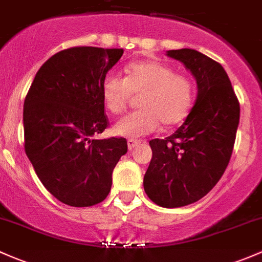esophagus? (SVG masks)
Returning a JSON list of instances; mask_svg holds the SVG:
<instances>
[{
  "label": "esophagus",
  "instance_id": "esophagus-1",
  "mask_svg": "<svg viewBox=\"0 0 262 262\" xmlns=\"http://www.w3.org/2000/svg\"><path fill=\"white\" fill-rule=\"evenodd\" d=\"M140 143V141H137V140H132V139H130V140H127V147H128V150H132V148H135L136 147L137 145H139Z\"/></svg>",
  "mask_w": 262,
  "mask_h": 262
}]
</instances>
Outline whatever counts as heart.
I'll use <instances>...</instances> for the list:
<instances>
[{
  "label": "heart",
  "mask_w": 262,
  "mask_h": 262,
  "mask_svg": "<svg viewBox=\"0 0 262 262\" xmlns=\"http://www.w3.org/2000/svg\"><path fill=\"white\" fill-rule=\"evenodd\" d=\"M125 78L110 72L101 86L103 105L111 114H121L131 95L139 97L137 111L115 123L119 136L137 139L160 127H172L184 122L192 108L195 86L190 77L159 61H141L126 66Z\"/></svg>",
  "instance_id": "heart-1"
}]
</instances>
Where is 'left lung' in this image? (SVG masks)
I'll return each mask as SVG.
<instances>
[{
	"instance_id": "1",
	"label": "left lung",
	"mask_w": 262,
	"mask_h": 262,
	"mask_svg": "<svg viewBox=\"0 0 262 262\" xmlns=\"http://www.w3.org/2000/svg\"><path fill=\"white\" fill-rule=\"evenodd\" d=\"M198 83L185 122L164 140L150 141L152 159L143 188L159 206L173 209L204 198L224 175L240 121V103L220 63L191 49L170 50Z\"/></svg>"
}]
</instances>
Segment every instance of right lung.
Masks as SVG:
<instances>
[{
  "mask_svg": "<svg viewBox=\"0 0 262 262\" xmlns=\"http://www.w3.org/2000/svg\"><path fill=\"white\" fill-rule=\"evenodd\" d=\"M122 53L101 47L57 52L25 98V151L43 186L69 206H94L107 198L112 171L127 152L123 137H94L108 125L101 86Z\"/></svg>",
  "mask_w": 262,
  "mask_h": 262,
  "instance_id": "obj_1",
  "label": "right lung"
}]
</instances>
